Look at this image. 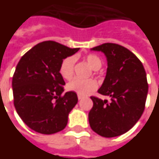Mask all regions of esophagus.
Masks as SVG:
<instances>
[{
  "label": "esophagus",
  "instance_id": "1",
  "mask_svg": "<svg viewBox=\"0 0 159 159\" xmlns=\"http://www.w3.org/2000/svg\"><path fill=\"white\" fill-rule=\"evenodd\" d=\"M77 98H78V99H79V100H81V99H83L84 97H83V96H82V95L78 94V95H77Z\"/></svg>",
  "mask_w": 159,
  "mask_h": 159
}]
</instances>
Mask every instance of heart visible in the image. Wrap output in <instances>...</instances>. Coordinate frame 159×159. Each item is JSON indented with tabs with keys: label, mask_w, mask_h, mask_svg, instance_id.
I'll list each match as a JSON object with an SVG mask.
<instances>
[{
	"label": "heart",
	"mask_w": 159,
	"mask_h": 159,
	"mask_svg": "<svg viewBox=\"0 0 159 159\" xmlns=\"http://www.w3.org/2000/svg\"><path fill=\"white\" fill-rule=\"evenodd\" d=\"M85 61L90 66L93 70H97L100 69L103 62L99 57L94 54H89L84 57ZM74 66H75V59L73 57H67L62 61L60 66V74L61 76L66 80H70L74 74ZM96 83L93 80H82L75 78L67 84V89L69 91L75 92L79 95H86L91 93L96 89Z\"/></svg>",
	"instance_id": "heart-1"
}]
</instances>
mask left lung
<instances>
[{"mask_svg":"<svg viewBox=\"0 0 159 159\" xmlns=\"http://www.w3.org/2000/svg\"><path fill=\"white\" fill-rule=\"evenodd\" d=\"M91 50L106 56V76L98 92L110 101L92 96L89 124L101 136H120L133 127L145 109L148 92L145 69L133 53L117 43H105Z\"/></svg>","mask_w":159,"mask_h":159,"instance_id":"left-lung-1","label":"left lung"}]
</instances>
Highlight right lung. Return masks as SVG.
<instances>
[{"mask_svg":"<svg viewBox=\"0 0 159 159\" xmlns=\"http://www.w3.org/2000/svg\"><path fill=\"white\" fill-rule=\"evenodd\" d=\"M78 50L44 41L33 47L17 63L11 83L14 106L23 121L36 132L50 135L66 126L68 115L78 98L75 92L62 93L66 83L60 66Z\"/></svg>","mask_w":159,"mask_h":159,"instance_id":"obj_1","label":"right lung"}]
</instances>
